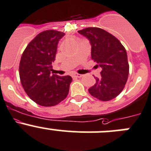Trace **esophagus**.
<instances>
[{
	"mask_svg": "<svg viewBox=\"0 0 151 151\" xmlns=\"http://www.w3.org/2000/svg\"><path fill=\"white\" fill-rule=\"evenodd\" d=\"M82 77V74H73V77H75V78H80V77Z\"/></svg>",
	"mask_w": 151,
	"mask_h": 151,
	"instance_id": "obj_1",
	"label": "esophagus"
}]
</instances>
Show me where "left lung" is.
<instances>
[{"mask_svg": "<svg viewBox=\"0 0 151 151\" xmlns=\"http://www.w3.org/2000/svg\"><path fill=\"white\" fill-rule=\"evenodd\" d=\"M78 33L89 40L91 59L101 68V78L88 88L93 97L108 101L118 96L124 88L129 74L127 54L120 41L104 29L88 27Z\"/></svg>", "mask_w": 151, "mask_h": 151, "instance_id": "left-lung-1", "label": "left lung"}]
</instances>
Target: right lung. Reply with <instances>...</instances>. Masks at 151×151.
<instances>
[{
	"mask_svg": "<svg viewBox=\"0 0 151 151\" xmlns=\"http://www.w3.org/2000/svg\"><path fill=\"white\" fill-rule=\"evenodd\" d=\"M65 33L43 31L31 41L23 52L19 65L21 83L27 95L39 105L52 106L67 97L72 81L70 76L50 74L57 45Z\"/></svg>",
	"mask_w": 151,
	"mask_h": 151,
	"instance_id": "1",
	"label": "right lung"
}]
</instances>
